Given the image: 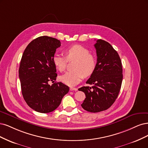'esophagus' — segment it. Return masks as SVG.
I'll list each match as a JSON object with an SVG mask.
<instances>
[{"mask_svg": "<svg viewBox=\"0 0 148 148\" xmlns=\"http://www.w3.org/2000/svg\"><path fill=\"white\" fill-rule=\"evenodd\" d=\"M69 90H71V91H77V88H74V87H70Z\"/></svg>", "mask_w": 148, "mask_h": 148, "instance_id": "1", "label": "esophagus"}]
</instances>
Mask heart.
Masks as SVG:
<instances>
[{
	"instance_id": "heart-1",
	"label": "heart",
	"mask_w": 148,
	"mask_h": 148,
	"mask_svg": "<svg viewBox=\"0 0 148 148\" xmlns=\"http://www.w3.org/2000/svg\"><path fill=\"white\" fill-rule=\"evenodd\" d=\"M66 57L56 53L53 56V63L58 71L63 72L68 64V61L75 60L73 68L74 70L60 76V80L64 84L74 86L79 84L84 77H89L96 69L97 61L90 51L80 45H74L65 50Z\"/></svg>"
}]
</instances>
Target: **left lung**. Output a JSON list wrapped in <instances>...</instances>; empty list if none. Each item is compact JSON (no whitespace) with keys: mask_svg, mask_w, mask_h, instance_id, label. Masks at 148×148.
<instances>
[{"mask_svg":"<svg viewBox=\"0 0 148 148\" xmlns=\"http://www.w3.org/2000/svg\"><path fill=\"white\" fill-rule=\"evenodd\" d=\"M97 62L94 73L87 80L92 87L79 88L85 94L81 106L90 112H98L110 108L120 92L123 79L122 62L117 52L108 42L101 39L94 45Z\"/></svg>","mask_w":148,"mask_h":148,"instance_id":"1","label":"left lung"}]
</instances>
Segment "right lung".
<instances>
[{
  "label": "right lung",
  "mask_w": 148,
  "mask_h": 148,
  "mask_svg": "<svg viewBox=\"0 0 148 148\" xmlns=\"http://www.w3.org/2000/svg\"><path fill=\"white\" fill-rule=\"evenodd\" d=\"M60 46L59 40L40 36L31 41L23 52L19 68L22 95L27 105L37 112L53 111L69 90L62 82L49 84L56 78L52 58Z\"/></svg>",
  "instance_id": "1"
}]
</instances>
